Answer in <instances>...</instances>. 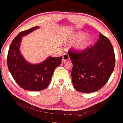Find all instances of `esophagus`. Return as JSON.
<instances>
[{"instance_id":"1","label":"esophagus","mask_w":123,"mask_h":123,"mask_svg":"<svg viewBox=\"0 0 123 123\" xmlns=\"http://www.w3.org/2000/svg\"><path fill=\"white\" fill-rule=\"evenodd\" d=\"M69 55H68L67 53H65V54H63V56H62V61L64 62H66L68 60H69Z\"/></svg>"}]
</instances>
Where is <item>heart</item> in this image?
Returning a JSON list of instances; mask_svg holds the SVG:
<instances>
[{
  "label": "heart",
  "mask_w": 123,
  "mask_h": 123,
  "mask_svg": "<svg viewBox=\"0 0 123 123\" xmlns=\"http://www.w3.org/2000/svg\"><path fill=\"white\" fill-rule=\"evenodd\" d=\"M86 36L87 34L84 33V32H77V33H74L73 35L69 36L67 40V42L68 43H70V44L79 42V43L75 44V48L77 51L79 52H82L90 46V44L92 42V38L91 37H89L83 41L82 40L84 39ZM81 40L82 41H81ZM80 41H81V42H80ZM79 41L80 42H79Z\"/></svg>",
  "instance_id": "obj_1"
}]
</instances>
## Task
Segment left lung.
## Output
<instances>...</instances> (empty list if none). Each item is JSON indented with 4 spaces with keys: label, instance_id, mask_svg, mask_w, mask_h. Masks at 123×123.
I'll return each mask as SVG.
<instances>
[{
    "label": "left lung",
    "instance_id": "left-lung-1",
    "mask_svg": "<svg viewBox=\"0 0 123 123\" xmlns=\"http://www.w3.org/2000/svg\"><path fill=\"white\" fill-rule=\"evenodd\" d=\"M73 63L71 77L76 90L91 93L106 83L115 67L114 51L110 40L101 33L98 42L82 52H68Z\"/></svg>",
    "mask_w": 123,
    "mask_h": 123
}]
</instances>
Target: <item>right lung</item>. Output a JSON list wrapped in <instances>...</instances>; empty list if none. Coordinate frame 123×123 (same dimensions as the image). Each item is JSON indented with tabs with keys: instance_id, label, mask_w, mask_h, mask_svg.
<instances>
[{
	"instance_id": "add662e5",
	"label": "right lung",
	"mask_w": 123,
	"mask_h": 123,
	"mask_svg": "<svg viewBox=\"0 0 123 123\" xmlns=\"http://www.w3.org/2000/svg\"><path fill=\"white\" fill-rule=\"evenodd\" d=\"M38 28L36 26L19 33L11 43L7 58L8 69L15 81L21 87L31 91H40L48 86L55 69L62 59V56H49L40 64H31L23 58L19 51L22 37Z\"/></svg>"
}]
</instances>
